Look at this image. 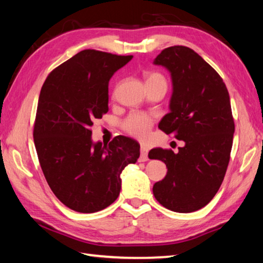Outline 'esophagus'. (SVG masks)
<instances>
[{"instance_id":"esophagus-1","label":"esophagus","mask_w":263,"mask_h":263,"mask_svg":"<svg viewBox=\"0 0 263 263\" xmlns=\"http://www.w3.org/2000/svg\"><path fill=\"white\" fill-rule=\"evenodd\" d=\"M140 161H146L148 160V149L146 147L141 146L140 148V158H139Z\"/></svg>"}]
</instances>
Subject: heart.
<instances>
[{"label": "heart", "instance_id": "obj_1", "mask_svg": "<svg viewBox=\"0 0 263 263\" xmlns=\"http://www.w3.org/2000/svg\"><path fill=\"white\" fill-rule=\"evenodd\" d=\"M164 82L165 78L158 72H148L146 74V83ZM154 125V119L144 113H131L122 122L123 131L139 140H146L149 138Z\"/></svg>", "mask_w": 263, "mask_h": 263}]
</instances>
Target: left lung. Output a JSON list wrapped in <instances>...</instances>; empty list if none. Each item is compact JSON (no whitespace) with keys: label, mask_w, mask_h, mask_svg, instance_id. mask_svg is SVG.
I'll use <instances>...</instances> for the list:
<instances>
[{"label":"left lung","mask_w":263,"mask_h":263,"mask_svg":"<svg viewBox=\"0 0 263 263\" xmlns=\"http://www.w3.org/2000/svg\"><path fill=\"white\" fill-rule=\"evenodd\" d=\"M154 63L170 70L173 81L171 111L158 127L185 144L177 154L150 150L149 158L167 167L153 192L172 211H197L215 197L230 163L235 131L230 93L217 71L186 46L163 49Z\"/></svg>","instance_id":"8db88e82"}]
</instances>
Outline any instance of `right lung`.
Returning a JSON list of instances; mask_svg holds the SVG:
<instances>
[{
    "instance_id": "add662e5",
    "label": "right lung",
    "mask_w": 263,
    "mask_h": 263,
    "mask_svg": "<svg viewBox=\"0 0 263 263\" xmlns=\"http://www.w3.org/2000/svg\"><path fill=\"white\" fill-rule=\"evenodd\" d=\"M132 55L85 49L55 68L39 95L33 142L49 187L68 208L91 214L121 191V173L135 164L140 144L117 136L92 143L91 126L108 111V82Z\"/></svg>"
}]
</instances>
